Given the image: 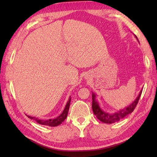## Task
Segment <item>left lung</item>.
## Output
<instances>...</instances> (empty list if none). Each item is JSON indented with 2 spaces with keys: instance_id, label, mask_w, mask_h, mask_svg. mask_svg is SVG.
<instances>
[{
  "instance_id": "obj_1",
  "label": "left lung",
  "mask_w": 157,
  "mask_h": 157,
  "mask_svg": "<svg viewBox=\"0 0 157 157\" xmlns=\"http://www.w3.org/2000/svg\"><path fill=\"white\" fill-rule=\"evenodd\" d=\"M136 38H138L136 36ZM142 90L140 91L139 95L138 96V97L136 98V99L132 103L131 105L128 106H127L126 108L120 110V111H119L118 112H116L115 113H106V112H105L104 111H102V110L101 109V107H100L98 102L96 101V95L94 94V93H92V107L93 110V113H94V114L96 116V117H97L100 121L105 123H113L117 121H119L120 119L124 118L125 116L128 115L129 114H130V113L134 111V110L135 109L136 106L137 105L138 102L139 101L140 97L141 94H142Z\"/></svg>"
}]
</instances>
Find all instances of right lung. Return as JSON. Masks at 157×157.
Here are the masks:
<instances>
[{
    "label": "right lung",
    "instance_id": "obj_1",
    "mask_svg": "<svg viewBox=\"0 0 157 157\" xmlns=\"http://www.w3.org/2000/svg\"><path fill=\"white\" fill-rule=\"evenodd\" d=\"M70 102H71V97H69V101H67V105L65 106L64 110H63V113L55 119H48V120H42V119H38V118H36V117H31L29 115H27V116L29 119L35 120V121L37 123H38L39 124L44 125H48V126H51V127L57 126V125H59L60 124H61L62 122L64 121V120L67 118V117L69 108L70 106Z\"/></svg>",
    "mask_w": 157,
    "mask_h": 157
}]
</instances>
